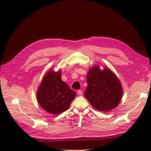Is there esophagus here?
<instances>
[{
    "label": "esophagus",
    "mask_w": 151,
    "mask_h": 151,
    "mask_svg": "<svg viewBox=\"0 0 151 151\" xmlns=\"http://www.w3.org/2000/svg\"><path fill=\"white\" fill-rule=\"evenodd\" d=\"M77 93H78V96H82V94H83V91H81V90H79V91H77Z\"/></svg>",
    "instance_id": "1"
}]
</instances>
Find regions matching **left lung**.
Wrapping results in <instances>:
<instances>
[{
	"mask_svg": "<svg viewBox=\"0 0 151 151\" xmlns=\"http://www.w3.org/2000/svg\"><path fill=\"white\" fill-rule=\"evenodd\" d=\"M85 97L97 110L108 112L114 109L122 99L123 89L117 76L108 67L101 70L94 65L87 74Z\"/></svg>",
	"mask_w": 151,
	"mask_h": 151,
	"instance_id": "left-lung-1",
	"label": "left lung"
}]
</instances>
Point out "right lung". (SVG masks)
Masks as SVG:
<instances>
[{
	"label": "right lung",
	"instance_id": "1",
	"mask_svg": "<svg viewBox=\"0 0 151 151\" xmlns=\"http://www.w3.org/2000/svg\"><path fill=\"white\" fill-rule=\"evenodd\" d=\"M76 93L61 79V70L47 71L38 88L37 99L47 113L59 114L67 110Z\"/></svg>",
	"mask_w": 151,
	"mask_h": 151
}]
</instances>
